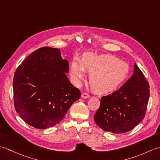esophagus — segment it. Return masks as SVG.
<instances>
[{
  "label": "esophagus",
  "mask_w": 160,
  "mask_h": 160,
  "mask_svg": "<svg viewBox=\"0 0 160 160\" xmlns=\"http://www.w3.org/2000/svg\"><path fill=\"white\" fill-rule=\"evenodd\" d=\"M82 98H89V95L88 94V93H83L82 94Z\"/></svg>",
  "instance_id": "esophagus-1"
}]
</instances>
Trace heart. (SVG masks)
I'll return each mask as SVG.
<instances>
[{"mask_svg":"<svg viewBox=\"0 0 160 160\" xmlns=\"http://www.w3.org/2000/svg\"><path fill=\"white\" fill-rule=\"evenodd\" d=\"M85 70L90 73V85L95 92L100 94L116 90L129 74L128 64L110 54L96 56L87 53L81 60L74 58L70 64V76L77 85L80 84Z\"/></svg>","mask_w":160,"mask_h":160,"instance_id":"b5f03b06","label":"heart"}]
</instances>
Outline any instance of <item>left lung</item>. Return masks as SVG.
I'll return each mask as SVG.
<instances>
[{"instance_id": "obj_1", "label": "left lung", "mask_w": 160, "mask_h": 160, "mask_svg": "<svg viewBox=\"0 0 160 160\" xmlns=\"http://www.w3.org/2000/svg\"><path fill=\"white\" fill-rule=\"evenodd\" d=\"M149 96L148 82L135 64L131 78L118 90L102 97L94 120L104 131L123 133L131 131L145 117Z\"/></svg>"}]
</instances>
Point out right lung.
Returning a JSON list of instances; mask_svg holds the SVG:
<instances>
[{
    "label": "right lung",
    "mask_w": 160,
    "mask_h": 160,
    "mask_svg": "<svg viewBox=\"0 0 160 160\" xmlns=\"http://www.w3.org/2000/svg\"><path fill=\"white\" fill-rule=\"evenodd\" d=\"M69 62L59 49L43 47L17 68L13 80V102L20 117L32 127L45 129L58 124L81 92L66 76Z\"/></svg>",
    "instance_id": "right-lung-1"
}]
</instances>
